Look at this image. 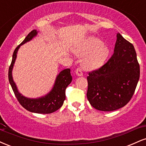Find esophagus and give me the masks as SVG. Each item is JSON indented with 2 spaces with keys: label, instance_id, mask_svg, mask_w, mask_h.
Masks as SVG:
<instances>
[{
  "label": "esophagus",
  "instance_id": "1",
  "mask_svg": "<svg viewBox=\"0 0 146 146\" xmlns=\"http://www.w3.org/2000/svg\"><path fill=\"white\" fill-rule=\"evenodd\" d=\"M75 73H76V74L78 76H82L83 75V72H82V70H80V68H77V69L76 70V71H75Z\"/></svg>",
  "mask_w": 146,
  "mask_h": 146
}]
</instances>
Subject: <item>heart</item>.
Here are the masks:
<instances>
[{
  "instance_id": "1",
  "label": "heart",
  "mask_w": 146,
  "mask_h": 146,
  "mask_svg": "<svg viewBox=\"0 0 146 146\" xmlns=\"http://www.w3.org/2000/svg\"><path fill=\"white\" fill-rule=\"evenodd\" d=\"M74 52L84 56L83 66L87 70H96L105 63L110 50L101 39L96 37H88L83 39L74 48Z\"/></svg>"
}]
</instances>
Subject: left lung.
<instances>
[{"mask_svg":"<svg viewBox=\"0 0 146 146\" xmlns=\"http://www.w3.org/2000/svg\"><path fill=\"white\" fill-rule=\"evenodd\" d=\"M139 76L134 46L118 33L112 56L103 66L89 73L87 99L99 111L120 109L133 97Z\"/></svg>","mask_w":146,"mask_h":146,"instance_id":"8db88e82","label":"left lung"}]
</instances>
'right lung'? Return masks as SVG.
Returning <instances> with one entry per match:
<instances>
[{"instance_id":"add662e5","label":"right lung","mask_w":146,"mask_h":146,"mask_svg":"<svg viewBox=\"0 0 146 146\" xmlns=\"http://www.w3.org/2000/svg\"><path fill=\"white\" fill-rule=\"evenodd\" d=\"M37 33L38 31L37 30H33L25 37L23 42L15 49L12 56L11 63L9 69V81L18 102L25 109L30 112L36 113L48 114L58 110L60 107H61L63 102L66 100V89L72 80L69 68L62 70L60 72L59 74H57L52 90L48 93L45 96L37 98H30L24 96L22 94H20L12 76V70L19 48L24 44L29 42L33 37H36Z\"/></svg>"}]
</instances>
